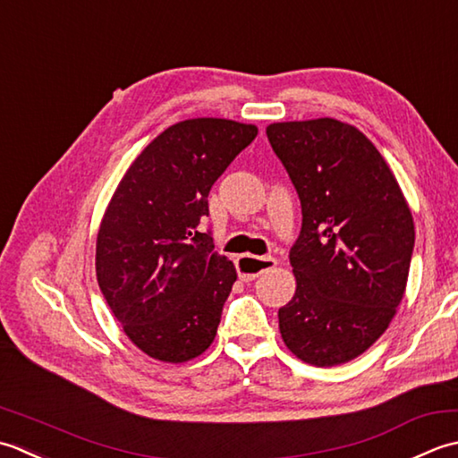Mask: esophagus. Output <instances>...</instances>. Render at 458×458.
<instances>
[{"label": "esophagus", "mask_w": 458, "mask_h": 458, "mask_svg": "<svg viewBox=\"0 0 458 458\" xmlns=\"http://www.w3.org/2000/svg\"><path fill=\"white\" fill-rule=\"evenodd\" d=\"M235 267L241 281H255L257 276H260L267 270L276 267V259L273 257H253V255H241L235 259Z\"/></svg>", "instance_id": "1"}]
</instances>
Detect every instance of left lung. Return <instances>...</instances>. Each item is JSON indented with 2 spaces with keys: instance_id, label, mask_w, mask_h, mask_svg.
I'll return each instance as SVG.
<instances>
[{
  "instance_id": "obj_1",
  "label": "left lung",
  "mask_w": 458,
  "mask_h": 458,
  "mask_svg": "<svg viewBox=\"0 0 458 458\" xmlns=\"http://www.w3.org/2000/svg\"><path fill=\"white\" fill-rule=\"evenodd\" d=\"M302 205L291 249L293 301L278 328L298 360L332 368L361 356L403 301L415 245L411 209L384 156L335 118L267 126Z\"/></svg>"
}]
</instances>
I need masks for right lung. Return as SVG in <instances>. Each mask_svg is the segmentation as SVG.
Segmentation results:
<instances>
[{"mask_svg": "<svg viewBox=\"0 0 458 458\" xmlns=\"http://www.w3.org/2000/svg\"><path fill=\"white\" fill-rule=\"evenodd\" d=\"M257 132L227 118L182 120L144 148L112 195L97 237V281L146 356L183 363L216 340L237 270L199 225L211 185Z\"/></svg>", "mask_w": 458, "mask_h": 458, "instance_id": "1", "label": "right lung"}]
</instances>
